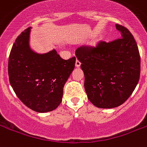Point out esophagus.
Wrapping results in <instances>:
<instances>
[{
  "mask_svg": "<svg viewBox=\"0 0 147 147\" xmlns=\"http://www.w3.org/2000/svg\"><path fill=\"white\" fill-rule=\"evenodd\" d=\"M81 65V62L79 61V60H76V67H79Z\"/></svg>",
  "mask_w": 147,
  "mask_h": 147,
  "instance_id": "1",
  "label": "esophagus"
}]
</instances>
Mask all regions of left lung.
<instances>
[{"instance_id":"left-lung-1","label":"left lung","mask_w":147,"mask_h":147,"mask_svg":"<svg viewBox=\"0 0 147 147\" xmlns=\"http://www.w3.org/2000/svg\"><path fill=\"white\" fill-rule=\"evenodd\" d=\"M118 40L101 42L96 49L76 52L85 76L89 100L99 108H114L125 103L136 87L140 75V57L133 36L116 24Z\"/></svg>"}]
</instances>
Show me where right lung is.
I'll return each mask as SVG.
<instances>
[{
  "instance_id": "right-lung-1",
  "label": "right lung",
  "mask_w": 147,
  "mask_h": 147,
  "mask_svg": "<svg viewBox=\"0 0 147 147\" xmlns=\"http://www.w3.org/2000/svg\"><path fill=\"white\" fill-rule=\"evenodd\" d=\"M31 29L24 30L13 44L8 60L10 84L26 107L39 113L56 109L63 88L75 68L76 57L64 60L53 49L37 53L30 46Z\"/></svg>"
}]
</instances>
